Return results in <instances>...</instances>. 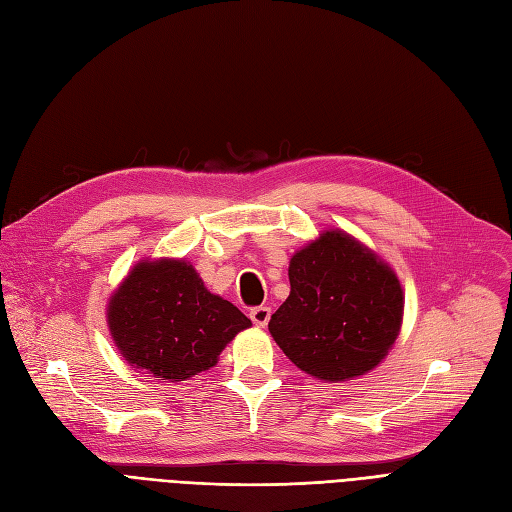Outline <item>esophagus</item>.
<instances>
[{
	"mask_svg": "<svg viewBox=\"0 0 512 512\" xmlns=\"http://www.w3.org/2000/svg\"><path fill=\"white\" fill-rule=\"evenodd\" d=\"M270 315H272V310H270L268 306H255V308H251V312H249L251 321H253L257 327L268 325V321H270Z\"/></svg>",
	"mask_w": 512,
	"mask_h": 512,
	"instance_id": "esophagus-1",
	"label": "esophagus"
}]
</instances>
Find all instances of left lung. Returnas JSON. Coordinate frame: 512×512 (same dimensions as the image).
<instances>
[{
	"label": "left lung",
	"instance_id": "obj_1",
	"mask_svg": "<svg viewBox=\"0 0 512 512\" xmlns=\"http://www.w3.org/2000/svg\"><path fill=\"white\" fill-rule=\"evenodd\" d=\"M291 293L270 334L295 366L321 381H346L378 366L398 338V276L364 244L325 232L289 263Z\"/></svg>",
	"mask_w": 512,
	"mask_h": 512
}]
</instances>
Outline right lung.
<instances>
[{
    "label": "right lung",
    "mask_w": 512,
    "mask_h": 512,
    "mask_svg": "<svg viewBox=\"0 0 512 512\" xmlns=\"http://www.w3.org/2000/svg\"><path fill=\"white\" fill-rule=\"evenodd\" d=\"M121 355L161 381H185L217 364L225 344L251 319L212 295L187 261H142L108 306Z\"/></svg>",
    "instance_id": "1"
}]
</instances>
